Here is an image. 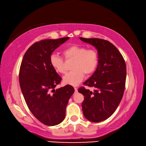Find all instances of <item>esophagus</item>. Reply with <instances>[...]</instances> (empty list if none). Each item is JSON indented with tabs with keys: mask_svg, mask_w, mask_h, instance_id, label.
Listing matches in <instances>:
<instances>
[{
	"mask_svg": "<svg viewBox=\"0 0 146 146\" xmlns=\"http://www.w3.org/2000/svg\"><path fill=\"white\" fill-rule=\"evenodd\" d=\"M74 89H75V92H77V88L74 87Z\"/></svg>",
	"mask_w": 146,
	"mask_h": 146,
	"instance_id": "obj_1",
	"label": "esophagus"
}]
</instances>
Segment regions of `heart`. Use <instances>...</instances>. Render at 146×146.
I'll return each instance as SVG.
<instances>
[{
  "label": "heart",
  "instance_id": "heart-1",
  "mask_svg": "<svg viewBox=\"0 0 146 146\" xmlns=\"http://www.w3.org/2000/svg\"><path fill=\"white\" fill-rule=\"evenodd\" d=\"M63 54L66 60H73L72 71L67 73L63 77V82L66 84L76 86L86 76L92 75L98 68L99 62V53L96 50L88 49L80 45H73L65 48ZM50 64L52 68L58 73H65L63 58L52 54L50 56Z\"/></svg>",
  "mask_w": 146,
  "mask_h": 146
}]
</instances>
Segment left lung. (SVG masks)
Masks as SVG:
<instances>
[{"label": "left lung", "mask_w": 146, "mask_h": 146, "mask_svg": "<svg viewBox=\"0 0 146 146\" xmlns=\"http://www.w3.org/2000/svg\"><path fill=\"white\" fill-rule=\"evenodd\" d=\"M98 50V68L84 84L94 88L90 91L80 87L78 91L84 96L82 112L92 122L104 121L112 115L123 98L126 80V64L118 49L108 41L99 38H80Z\"/></svg>", "instance_id": "1"}]
</instances>
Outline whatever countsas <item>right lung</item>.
I'll return each instance as SVG.
<instances>
[{
    "label": "right lung",
    "instance_id": "right-lung-1",
    "mask_svg": "<svg viewBox=\"0 0 146 146\" xmlns=\"http://www.w3.org/2000/svg\"><path fill=\"white\" fill-rule=\"evenodd\" d=\"M69 38L36 42L25 52L21 64L19 79L23 97L32 114L46 125L62 122L69 99L75 92L69 84L54 89L62 78L49 60L52 52Z\"/></svg>",
    "mask_w": 146,
    "mask_h": 146
}]
</instances>
